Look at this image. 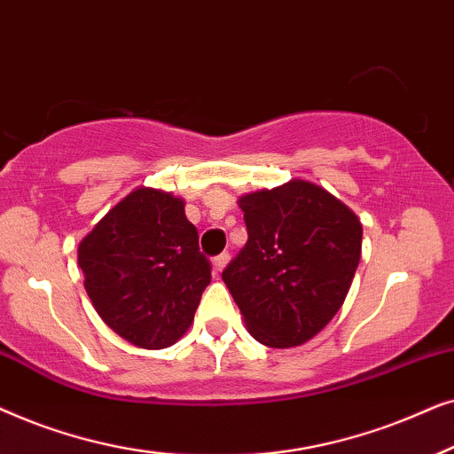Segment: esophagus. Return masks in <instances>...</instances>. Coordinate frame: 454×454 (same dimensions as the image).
Returning a JSON list of instances; mask_svg holds the SVG:
<instances>
[{
  "mask_svg": "<svg viewBox=\"0 0 454 454\" xmlns=\"http://www.w3.org/2000/svg\"><path fill=\"white\" fill-rule=\"evenodd\" d=\"M228 262H231V255H228V253H222V255L214 257V262H211V265H214L215 274H220V271H222L223 268H226Z\"/></svg>",
  "mask_w": 454,
  "mask_h": 454,
  "instance_id": "esophagus-1",
  "label": "esophagus"
}]
</instances>
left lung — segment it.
<instances>
[{"mask_svg": "<svg viewBox=\"0 0 454 454\" xmlns=\"http://www.w3.org/2000/svg\"><path fill=\"white\" fill-rule=\"evenodd\" d=\"M239 207L249 240L222 280L257 342L299 347L322 332L347 299L364 226L340 199L301 178L247 192Z\"/></svg>", "mask_w": 454, "mask_h": 454, "instance_id": "left-lung-1", "label": "left lung"}]
</instances>
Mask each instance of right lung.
<instances>
[{"instance_id": "add662e5", "label": "right lung", "mask_w": 454, "mask_h": 454, "mask_svg": "<svg viewBox=\"0 0 454 454\" xmlns=\"http://www.w3.org/2000/svg\"><path fill=\"white\" fill-rule=\"evenodd\" d=\"M95 311L138 348H166L191 328L211 265L184 199L137 186L78 245Z\"/></svg>"}]
</instances>
